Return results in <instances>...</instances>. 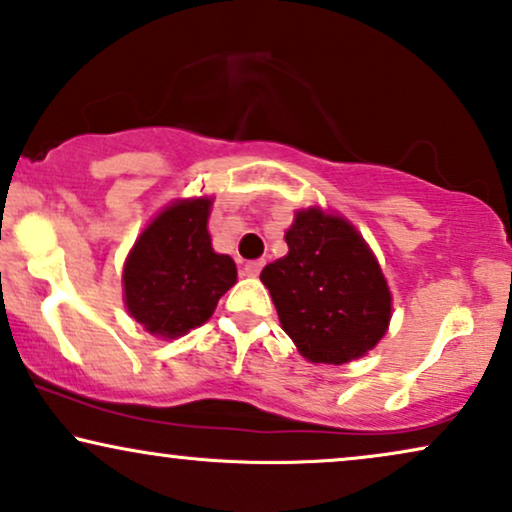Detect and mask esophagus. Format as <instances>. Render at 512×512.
Listing matches in <instances>:
<instances>
[{
	"label": "esophagus",
	"mask_w": 512,
	"mask_h": 512,
	"mask_svg": "<svg viewBox=\"0 0 512 512\" xmlns=\"http://www.w3.org/2000/svg\"><path fill=\"white\" fill-rule=\"evenodd\" d=\"M262 269H264V260H252V262H245L243 274L245 276H260Z\"/></svg>",
	"instance_id": "1"
}]
</instances>
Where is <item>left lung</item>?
<instances>
[{
	"instance_id": "1",
	"label": "left lung",
	"mask_w": 512,
	"mask_h": 512,
	"mask_svg": "<svg viewBox=\"0 0 512 512\" xmlns=\"http://www.w3.org/2000/svg\"><path fill=\"white\" fill-rule=\"evenodd\" d=\"M288 255L260 274L297 349L314 364H347L378 345L392 295L354 226L319 208L297 212Z\"/></svg>"
}]
</instances>
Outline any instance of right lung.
I'll return each mask as SVG.
<instances>
[{
    "mask_svg": "<svg viewBox=\"0 0 512 512\" xmlns=\"http://www.w3.org/2000/svg\"><path fill=\"white\" fill-rule=\"evenodd\" d=\"M210 198L181 200L160 212L129 252L125 302L129 314L160 338H179L205 323L219 297L236 283V264L212 250Z\"/></svg>",
    "mask_w": 512,
    "mask_h": 512,
    "instance_id": "add662e5",
    "label": "right lung"
}]
</instances>
